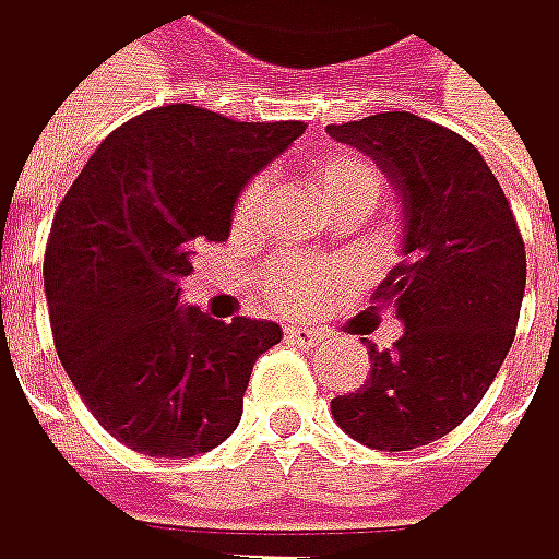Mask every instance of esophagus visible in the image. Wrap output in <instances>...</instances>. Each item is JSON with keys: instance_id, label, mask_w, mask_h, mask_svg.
<instances>
[{"instance_id": "esophagus-1", "label": "esophagus", "mask_w": 559, "mask_h": 559, "mask_svg": "<svg viewBox=\"0 0 559 559\" xmlns=\"http://www.w3.org/2000/svg\"><path fill=\"white\" fill-rule=\"evenodd\" d=\"M285 337H288L292 344L305 347V350L324 341V334H321V331H314V328H298V324H288V328H285Z\"/></svg>"}]
</instances>
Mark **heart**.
I'll list each match as a JSON object with an SVG mask.
<instances>
[{
  "mask_svg": "<svg viewBox=\"0 0 559 559\" xmlns=\"http://www.w3.org/2000/svg\"><path fill=\"white\" fill-rule=\"evenodd\" d=\"M311 181H314V191L328 212L357 205L371 215V209L378 205V198L384 191V181H381V171L374 168V162H368L357 152L324 155L314 165ZM261 194H264L261 178H251L241 185V191L235 198V209H231V218L238 228H248L258 218ZM337 277H341V271L331 261H321L311 254H282L261 267L258 295L282 314H308L337 285Z\"/></svg>",
  "mask_w": 559,
  "mask_h": 559,
  "instance_id": "1",
  "label": "heart"
}]
</instances>
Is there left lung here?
Returning <instances> with one entry per match:
<instances>
[{
  "label": "left lung",
  "mask_w": 559,
  "mask_h": 559,
  "mask_svg": "<svg viewBox=\"0 0 559 559\" xmlns=\"http://www.w3.org/2000/svg\"><path fill=\"white\" fill-rule=\"evenodd\" d=\"M371 155L404 202V258L374 292L404 334L378 350L334 420L374 451H414L451 433L487 394L516 334L527 254L500 181L457 132L411 111L328 126Z\"/></svg>",
  "instance_id": "1"
}]
</instances>
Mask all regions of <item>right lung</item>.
Returning <instances> with one entry per match:
<instances>
[{
    "instance_id": "obj_1",
    "label": "right lung",
    "mask_w": 559,
    "mask_h": 559,
    "mask_svg": "<svg viewBox=\"0 0 559 559\" xmlns=\"http://www.w3.org/2000/svg\"><path fill=\"white\" fill-rule=\"evenodd\" d=\"M305 122H235L198 105L148 108L88 158L46 245L59 361L92 417L148 457H194L241 420L274 321H212L178 308L191 248L225 241L245 181Z\"/></svg>"
}]
</instances>
